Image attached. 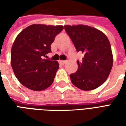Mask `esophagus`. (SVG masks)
Wrapping results in <instances>:
<instances>
[{
    "label": "esophagus",
    "instance_id": "34e87169",
    "mask_svg": "<svg viewBox=\"0 0 126 126\" xmlns=\"http://www.w3.org/2000/svg\"><path fill=\"white\" fill-rule=\"evenodd\" d=\"M59 62L60 63H61V64H65V63H66V62H67V61L60 60V61H59Z\"/></svg>",
    "mask_w": 126,
    "mask_h": 126
}]
</instances>
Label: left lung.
<instances>
[{"label":"left lung","mask_w":126,"mask_h":126,"mask_svg":"<svg viewBox=\"0 0 126 126\" xmlns=\"http://www.w3.org/2000/svg\"><path fill=\"white\" fill-rule=\"evenodd\" d=\"M77 52L84 54L77 61L78 69L70 74L72 84L82 90H94L105 82L113 66L111 47L107 37L97 29L88 26H65Z\"/></svg>","instance_id":"1"}]
</instances>
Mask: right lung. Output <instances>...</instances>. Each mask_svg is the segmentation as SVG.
Listing matches in <instances>:
<instances>
[{
    "instance_id": "1",
    "label": "right lung",
    "mask_w": 126,
    "mask_h": 126,
    "mask_svg": "<svg viewBox=\"0 0 126 126\" xmlns=\"http://www.w3.org/2000/svg\"><path fill=\"white\" fill-rule=\"evenodd\" d=\"M63 30L62 26L33 24L17 36L11 63L15 76L24 86L38 91L52 84L59 65L57 61L44 57L51 52L50 45Z\"/></svg>"
}]
</instances>
